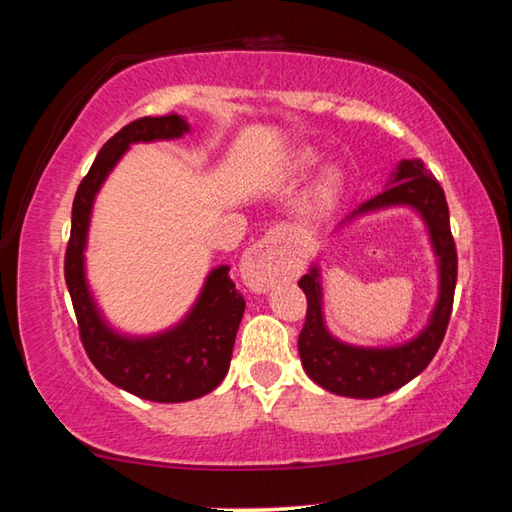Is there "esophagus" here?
<instances>
[{"label":"esophagus","instance_id":"obj_1","mask_svg":"<svg viewBox=\"0 0 512 512\" xmlns=\"http://www.w3.org/2000/svg\"><path fill=\"white\" fill-rule=\"evenodd\" d=\"M280 241V232H268L241 257L239 273L250 291L264 293L277 282L280 277Z\"/></svg>","mask_w":512,"mask_h":512}]
</instances>
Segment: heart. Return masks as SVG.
Returning a JSON list of instances; mask_svg holds the SVG:
<instances>
[{
    "mask_svg": "<svg viewBox=\"0 0 512 512\" xmlns=\"http://www.w3.org/2000/svg\"><path fill=\"white\" fill-rule=\"evenodd\" d=\"M318 155L311 149H300L293 153L289 160V176L293 180L305 178L307 173L316 167ZM343 192V173L339 169H329L320 176L318 183L311 189V210L316 212H327L329 207H334L339 196Z\"/></svg>",
    "mask_w": 512,
    "mask_h": 512,
    "instance_id": "heart-1",
    "label": "heart"
}]
</instances>
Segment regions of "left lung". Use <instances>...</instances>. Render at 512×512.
Wrapping results in <instances>:
<instances>
[{"mask_svg": "<svg viewBox=\"0 0 512 512\" xmlns=\"http://www.w3.org/2000/svg\"><path fill=\"white\" fill-rule=\"evenodd\" d=\"M409 205L422 216L429 228L433 253L438 257V300L431 311L427 327L402 345L393 348H359V345L334 339L325 327L323 287H320L318 266H311L300 277L298 287L307 296V318L302 325L298 352L307 375L325 391L357 400H372L393 393L429 366L445 339L449 316H452L456 289V244L449 230V207L445 192L431 171L424 169L422 160H402L391 178V187L370 201L361 203L354 216L384 210V207Z\"/></svg>", "mask_w": 512, "mask_h": 512, "instance_id": "left-lung-1", "label": "left lung"}]
</instances>
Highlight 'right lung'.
Masks as SVG:
<instances>
[{
    "mask_svg": "<svg viewBox=\"0 0 512 512\" xmlns=\"http://www.w3.org/2000/svg\"><path fill=\"white\" fill-rule=\"evenodd\" d=\"M189 133L187 119L178 115L142 117L121 128L103 144L88 176L76 189L72 232L65 253V282L85 352L103 377L124 391L151 402H189L212 393L228 375L235 336L246 300L230 280V266H216L203 284L192 311L176 327L153 336H124L99 314L85 282L94 196L121 155L135 142L173 140Z\"/></svg>",
    "mask_w": 512,
    "mask_h": 512,
    "instance_id": "add662e5",
    "label": "right lung"
}]
</instances>
